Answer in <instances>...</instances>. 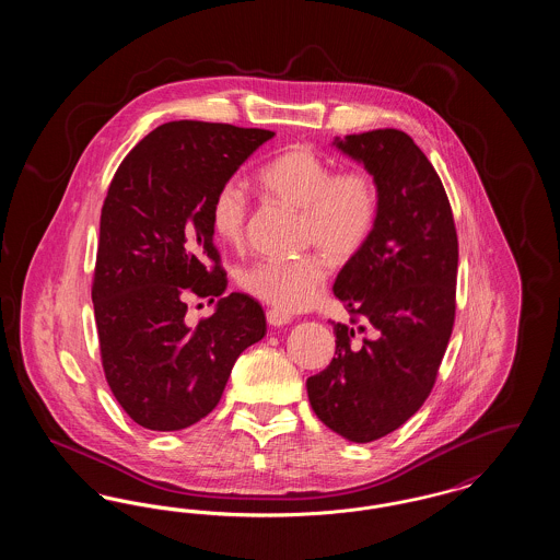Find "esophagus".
Here are the masks:
<instances>
[{"instance_id": "obj_1", "label": "esophagus", "mask_w": 560, "mask_h": 560, "mask_svg": "<svg viewBox=\"0 0 560 560\" xmlns=\"http://www.w3.org/2000/svg\"><path fill=\"white\" fill-rule=\"evenodd\" d=\"M267 320L268 325H272V327H281V325H288L292 317L281 313V311H277V308H270V311H267Z\"/></svg>"}]
</instances>
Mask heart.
<instances>
[{
  "label": "heart",
  "instance_id": "b5f03b06",
  "mask_svg": "<svg viewBox=\"0 0 560 560\" xmlns=\"http://www.w3.org/2000/svg\"><path fill=\"white\" fill-rule=\"evenodd\" d=\"M258 180L268 195L302 212V243L315 245L334 262H348L372 237L380 192L363 167L336 172L308 144H292L268 161ZM249 215L247 190L240 180H226L213 192L210 224L215 240L237 247ZM329 268L320 254L292 260H256L240 268L243 292L281 313L311 308L325 290Z\"/></svg>",
  "mask_w": 560,
  "mask_h": 560
}]
</instances>
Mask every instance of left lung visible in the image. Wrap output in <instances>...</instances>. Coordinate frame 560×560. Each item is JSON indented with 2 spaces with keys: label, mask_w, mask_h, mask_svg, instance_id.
I'll list each match as a JSON object with an SVG mask.
<instances>
[{
  "label": "left lung",
  "mask_w": 560,
  "mask_h": 560,
  "mask_svg": "<svg viewBox=\"0 0 560 560\" xmlns=\"http://www.w3.org/2000/svg\"><path fill=\"white\" fill-rule=\"evenodd\" d=\"M334 144L375 178L380 210L334 283L354 327L334 323L336 357L306 390L325 427L372 443L402 427L434 386L455 319L457 233L443 183L411 136L386 128Z\"/></svg>",
  "instance_id": "1"
}]
</instances>
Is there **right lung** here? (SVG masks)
<instances>
[{
  "instance_id": "1",
  "label": "right lung",
  "mask_w": 560,
  "mask_h": 560,
  "mask_svg": "<svg viewBox=\"0 0 560 560\" xmlns=\"http://www.w3.org/2000/svg\"><path fill=\"white\" fill-rule=\"evenodd\" d=\"M275 132L170 121L117 167L101 213L92 302L110 393L136 424L183 430L206 418L241 352L267 334L262 306L226 290L213 245V192ZM219 298L190 328L186 298Z\"/></svg>"
}]
</instances>
